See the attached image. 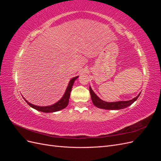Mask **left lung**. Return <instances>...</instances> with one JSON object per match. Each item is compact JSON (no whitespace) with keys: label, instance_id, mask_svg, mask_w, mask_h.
<instances>
[{"label":"left lung","instance_id":"left-lung-1","mask_svg":"<svg viewBox=\"0 0 161 161\" xmlns=\"http://www.w3.org/2000/svg\"><path fill=\"white\" fill-rule=\"evenodd\" d=\"M89 91L91 93V97L92 101V103L95 105L97 108L103 109H108V110H118L126 108L127 107L131 105L134 101L137 100L140 92L132 99L129 101H119L115 102H107L101 99L99 97L97 96L94 91L92 90L91 86H89Z\"/></svg>","mask_w":161,"mask_h":161}]
</instances>
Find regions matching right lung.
Returning <instances> with one entry per match:
<instances>
[{
    "label": "right lung",
    "instance_id": "obj_1",
    "mask_svg": "<svg viewBox=\"0 0 161 161\" xmlns=\"http://www.w3.org/2000/svg\"><path fill=\"white\" fill-rule=\"evenodd\" d=\"M78 77H79V76L72 78V79L70 80L69 85H68L66 91L64 92V94L63 95L62 98L53 105H48V106H38V105H33L30 103V102L27 101L25 98H24V97L23 99L27 102V104L30 107H31L32 108L35 109L39 111L44 112V113H53V112H56V111H60L62 109H64V108H66L68 104H69V98L70 96V92L72 88L73 84H74L75 81L78 79Z\"/></svg>",
    "mask_w": 161,
    "mask_h": 161
}]
</instances>
